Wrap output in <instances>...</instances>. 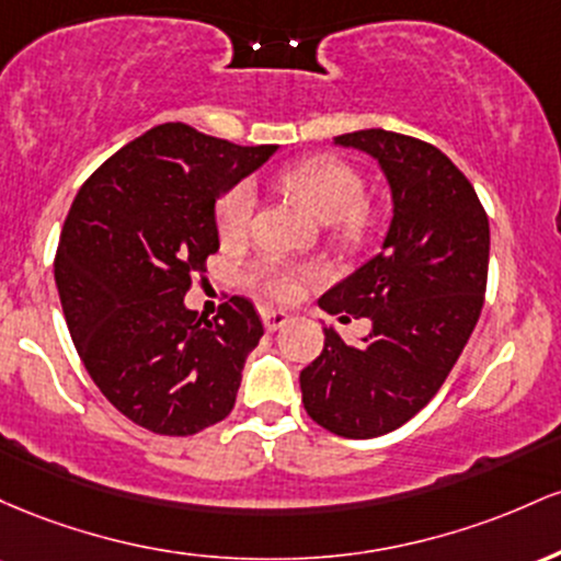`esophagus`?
Returning a JSON list of instances; mask_svg holds the SVG:
<instances>
[{
  "label": "esophagus",
  "mask_w": 561,
  "mask_h": 561,
  "mask_svg": "<svg viewBox=\"0 0 561 561\" xmlns=\"http://www.w3.org/2000/svg\"><path fill=\"white\" fill-rule=\"evenodd\" d=\"M262 323H264V329L273 333L288 323V314L280 310H262Z\"/></svg>",
  "instance_id": "esophagus-1"
}]
</instances>
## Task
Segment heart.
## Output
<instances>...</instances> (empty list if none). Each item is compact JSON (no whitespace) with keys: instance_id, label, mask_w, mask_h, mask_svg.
Here are the masks:
<instances>
[{"instance_id":"1","label":"heart","mask_w":561,"mask_h":561,"mask_svg":"<svg viewBox=\"0 0 561 561\" xmlns=\"http://www.w3.org/2000/svg\"><path fill=\"white\" fill-rule=\"evenodd\" d=\"M280 187L299 201L318 222L333 225L344 241H357L368 230V211H365V182L350 163L333 156H314L286 169L280 174ZM254 214V191L251 185H236L225 193L217 204V230L222 241H238L247 236ZM312 273L288 267V264H260L254 270L256 288H262L273 299L297 297L305 278Z\"/></svg>"}]
</instances>
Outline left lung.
<instances>
[{"instance_id":"left-lung-1","label":"left lung","mask_w":561,"mask_h":561,"mask_svg":"<svg viewBox=\"0 0 561 561\" xmlns=\"http://www.w3.org/2000/svg\"><path fill=\"white\" fill-rule=\"evenodd\" d=\"M379 163L392 196L381 251L329 288L318 305L339 320L368 318L347 344L333 325L299 374L305 411L350 439H370L430 402L482 312L490 228L471 182L443 150L387 129L333 137Z\"/></svg>"}]
</instances>
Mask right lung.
Segmentation results:
<instances>
[{
	"label": "right lung",
	"instance_id": "1",
	"mask_svg": "<svg viewBox=\"0 0 561 561\" xmlns=\"http://www.w3.org/2000/svg\"><path fill=\"white\" fill-rule=\"evenodd\" d=\"M275 150L161 124L73 198L55 256L62 314L87 374L137 426L187 437L236 405L260 314L232 297L209 320L185 294L219 249L217 201Z\"/></svg>",
	"mask_w": 561,
	"mask_h": 561
}]
</instances>
